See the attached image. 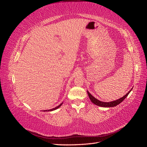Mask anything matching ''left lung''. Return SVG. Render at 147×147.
Instances as JSON below:
<instances>
[{
	"label": "left lung",
	"mask_w": 147,
	"mask_h": 147,
	"mask_svg": "<svg viewBox=\"0 0 147 147\" xmlns=\"http://www.w3.org/2000/svg\"><path fill=\"white\" fill-rule=\"evenodd\" d=\"M132 90V88L131 90L129 91L126 95H124L123 97H121V98H119V99H117L116 100H114V101H112V102H102L99 100L98 99H97L94 96H92L90 92H88V91H87L88 92V94L89 97H90V99L91 100V101L92 102L93 104H94L96 105H98L100 107H115L117 106V105L121 103V102H123L124 99L126 98V97L128 96V94H129V92L131 91V90Z\"/></svg>",
	"instance_id": "obj_1"
}]
</instances>
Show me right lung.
<instances>
[{
  "label": "right lung",
  "instance_id": "obj_1",
  "mask_svg": "<svg viewBox=\"0 0 147 147\" xmlns=\"http://www.w3.org/2000/svg\"><path fill=\"white\" fill-rule=\"evenodd\" d=\"M63 104V103H61L60 105H59L58 106H57L56 107H55V108H53V109H50V110H43V112H50V111H53V110H56V109H58L59 107H60L62 105V104Z\"/></svg>",
  "mask_w": 147,
  "mask_h": 147
}]
</instances>
